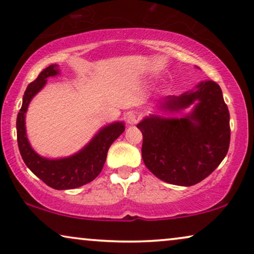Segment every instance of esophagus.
<instances>
[{"label":"esophagus","instance_id":"34e87169","mask_svg":"<svg viewBox=\"0 0 254 254\" xmlns=\"http://www.w3.org/2000/svg\"><path fill=\"white\" fill-rule=\"evenodd\" d=\"M126 120H127V124L130 125V126H133V125H135L137 123V117L135 116V114L133 112H129L127 114L126 117Z\"/></svg>","mask_w":254,"mask_h":254}]
</instances>
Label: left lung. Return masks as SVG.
<instances>
[{
	"mask_svg": "<svg viewBox=\"0 0 254 254\" xmlns=\"http://www.w3.org/2000/svg\"><path fill=\"white\" fill-rule=\"evenodd\" d=\"M190 105L192 113L172 117ZM156 111L171 117L152 113L137 124L143 135L142 158L149 171L178 186H192L207 178L230 144V114L220 85L200 82L194 90L158 100Z\"/></svg>",
	"mask_w": 254,
	"mask_h": 254,
	"instance_id": "1",
	"label": "left lung"
}]
</instances>
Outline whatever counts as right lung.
<instances>
[{"mask_svg":"<svg viewBox=\"0 0 254 254\" xmlns=\"http://www.w3.org/2000/svg\"><path fill=\"white\" fill-rule=\"evenodd\" d=\"M59 72V65L51 64L27 85L17 116V141L24 163L38 178L54 190H72L92 182L99 175L111 144L125 131V124L116 121L100 128L84 148L68 157L50 159L38 155L27 140L25 113L33 97L46 84L47 78Z\"/></svg>","mask_w":254,"mask_h":254,"instance_id":"right-lung-1","label":"right lung"}]
</instances>
